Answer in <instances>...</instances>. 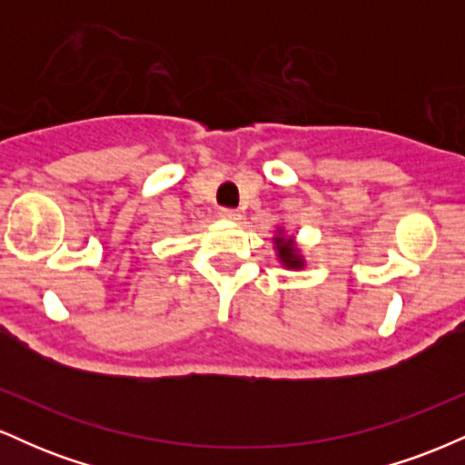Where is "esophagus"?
Returning <instances> with one entry per match:
<instances>
[{
    "mask_svg": "<svg viewBox=\"0 0 465 465\" xmlns=\"http://www.w3.org/2000/svg\"><path fill=\"white\" fill-rule=\"evenodd\" d=\"M218 216H221L223 221H240V212L238 210H221V212H218Z\"/></svg>",
    "mask_w": 465,
    "mask_h": 465,
    "instance_id": "obj_1",
    "label": "esophagus"
}]
</instances>
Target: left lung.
Returning a JSON list of instances; mask_svg holds the SVG:
<instances>
[{
    "mask_svg": "<svg viewBox=\"0 0 465 465\" xmlns=\"http://www.w3.org/2000/svg\"><path fill=\"white\" fill-rule=\"evenodd\" d=\"M273 249H275V255H277V262L284 266V269H288V271L306 269V258H303L302 247L297 244L295 236H288L284 227L275 229Z\"/></svg>",
    "mask_w": 465,
    "mask_h": 465,
    "instance_id": "1",
    "label": "left lung"
}]
</instances>
